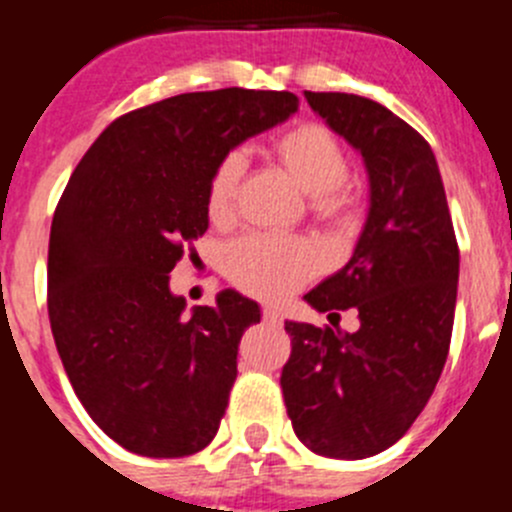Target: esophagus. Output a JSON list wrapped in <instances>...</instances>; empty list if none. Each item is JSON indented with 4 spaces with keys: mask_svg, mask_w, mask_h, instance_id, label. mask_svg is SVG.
Wrapping results in <instances>:
<instances>
[{
    "mask_svg": "<svg viewBox=\"0 0 512 512\" xmlns=\"http://www.w3.org/2000/svg\"><path fill=\"white\" fill-rule=\"evenodd\" d=\"M261 318H264L266 323H271V325H279V323H282V312H279V307L266 305L264 310H261Z\"/></svg>",
    "mask_w": 512,
    "mask_h": 512,
    "instance_id": "34e87169",
    "label": "esophagus"
}]
</instances>
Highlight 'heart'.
Listing matches in <instances>:
<instances>
[{
	"mask_svg": "<svg viewBox=\"0 0 512 512\" xmlns=\"http://www.w3.org/2000/svg\"><path fill=\"white\" fill-rule=\"evenodd\" d=\"M274 151L284 169L312 200L315 215L328 223H346L354 212V200L343 189L351 166L333 133L318 122H305L287 130L274 143ZM241 174L243 156L238 151L225 153L212 169L205 207L207 217L215 225L228 223L233 217ZM225 271L230 282L248 295L282 300L310 277L312 253L305 243L295 238L261 233L246 235L228 248Z\"/></svg>",
	"mask_w": 512,
	"mask_h": 512,
	"instance_id": "heart-1",
	"label": "heart"
}]
</instances>
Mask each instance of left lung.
<instances>
[{
	"label": "left lung",
	"mask_w": 512,
	"mask_h": 512,
	"mask_svg": "<svg viewBox=\"0 0 512 512\" xmlns=\"http://www.w3.org/2000/svg\"><path fill=\"white\" fill-rule=\"evenodd\" d=\"M330 130L361 153L369 215L354 256L307 292L315 310H359V330L284 323L287 415L307 449L366 459L390 449L431 400L449 356L459 246L436 156L374 99L305 92Z\"/></svg>",
	"instance_id": "obj_1"
}]
</instances>
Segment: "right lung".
<instances>
[{"instance_id":"obj_1","label":"right lung","mask_w":512,"mask_h":512,"mask_svg":"<svg viewBox=\"0 0 512 512\" xmlns=\"http://www.w3.org/2000/svg\"><path fill=\"white\" fill-rule=\"evenodd\" d=\"M292 92L217 89L110 122L58 200L48 318L76 397L122 449L197 454L215 438L259 305L225 289L184 315L169 274L207 230L215 164L297 110Z\"/></svg>"}]
</instances>
